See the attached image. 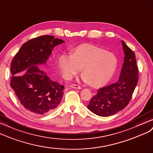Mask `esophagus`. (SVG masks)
I'll use <instances>...</instances> for the list:
<instances>
[{
	"mask_svg": "<svg viewBox=\"0 0 153 153\" xmlns=\"http://www.w3.org/2000/svg\"><path fill=\"white\" fill-rule=\"evenodd\" d=\"M70 87L72 88H75V89H81V87L79 85H70Z\"/></svg>",
	"mask_w": 153,
	"mask_h": 153,
	"instance_id": "esophagus-1",
	"label": "esophagus"
}]
</instances>
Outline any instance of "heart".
<instances>
[{
	"mask_svg": "<svg viewBox=\"0 0 153 153\" xmlns=\"http://www.w3.org/2000/svg\"><path fill=\"white\" fill-rule=\"evenodd\" d=\"M58 62L65 79H72L82 68L81 80L93 87L107 83L118 65L114 53L87 43L72 48V54H61Z\"/></svg>",
	"mask_w": 153,
	"mask_h": 153,
	"instance_id": "obj_1",
	"label": "heart"
}]
</instances>
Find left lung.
<instances>
[{"mask_svg":"<svg viewBox=\"0 0 153 153\" xmlns=\"http://www.w3.org/2000/svg\"><path fill=\"white\" fill-rule=\"evenodd\" d=\"M125 54L120 77L116 83L100 88L87 108L94 114L107 117L123 110L128 104L138 81V68L133 51L121 41Z\"/></svg>","mask_w":153,"mask_h":153,"instance_id":"left-lung-1","label":"left lung"}]
</instances>
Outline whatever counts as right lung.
Returning <instances> with one entry per match:
<instances>
[{
	"label": "right lung",
	"mask_w": 153,
	"mask_h": 153,
	"mask_svg": "<svg viewBox=\"0 0 153 153\" xmlns=\"http://www.w3.org/2000/svg\"><path fill=\"white\" fill-rule=\"evenodd\" d=\"M63 42L52 36L32 39L22 45L11 61V87L21 104L33 114H48L61 103L65 87L38 66L45 65L54 47Z\"/></svg>",
	"instance_id": "1"
}]
</instances>
